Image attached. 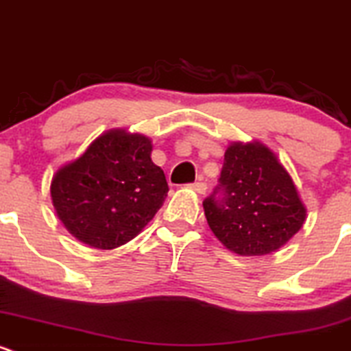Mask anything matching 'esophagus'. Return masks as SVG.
<instances>
[{
	"label": "esophagus",
	"instance_id": "34e87169",
	"mask_svg": "<svg viewBox=\"0 0 351 351\" xmlns=\"http://www.w3.org/2000/svg\"><path fill=\"white\" fill-rule=\"evenodd\" d=\"M191 187H193V189L196 191V193H199V194L206 193V182H203V180H197V182H193V184H191Z\"/></svg>",
	"mask_w": 351,
	"mask_h": 351
}]
</instances>
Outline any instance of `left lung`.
I'll use <instances>...</instances> for the list:
<instances>
[{"instance_id":"1","label":"left lung","mask_w":351,"mask_h":351,"mask_svg":"<svg viewBox=\"0 0 351 351\" xmlns=\"http://www.w3.org/2000/svg\"><path fill=\"white\" fill-rule=\"evenodd\" d=\"M203 208L218 241L241 256L276 251L305 221L292 177L261 143L227 148L220 179Z\"/></svg>"}]
</instances>
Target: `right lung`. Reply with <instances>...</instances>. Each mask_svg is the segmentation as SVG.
<instances>
[{"label":"right lung","mask_w":351,"mask_h":351,"mask_svg":"<svg viewBox=\"0 0 351 351\" xmlns=\"http://www.w3.org/2000/svg\"><path fill=\"white\" fill-rule=\"evenodd\" d=\"M150 155L148 138L109 131L59 169L51 197L69 234L97 249L119 247L136 237L169 193L164 171Z\"/></svg>","instance_id":"obj_1"}]
</instances>
